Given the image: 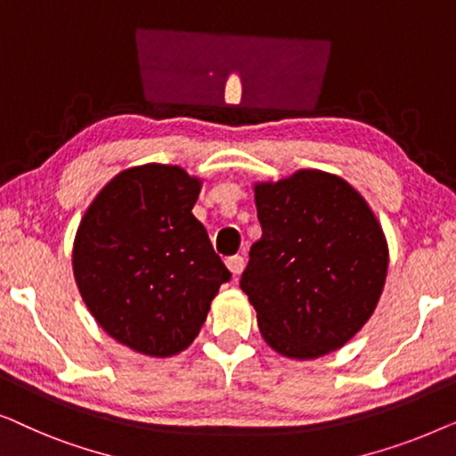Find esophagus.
Masks as SVG:
<instances>
[{"mask_svg":"<svg viewBox=\"0 0 456 456\" xmlns=\"http://www.w3.org/2000/svg\"><path fill=\"white\" fill-rule=\"evenodd\" d=\"M226 267L234 273V276H239V273L242 272V267H245V259H242L240 255H232V257L226 259Z\"/></svg>","mask_w":456,"mask_h":456,"instance_id":"34e87169","label":"esophagus"}]
</instances>
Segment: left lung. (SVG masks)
Masks as SVG:
<instances>
[{"instance_id":"8db88e82","label":"left lung","mask_w":456,"mask_h":456,"mask_svg":"<svg viewBox=\"0 0 456 456\" xmlns=\"http://www.w3.org/2000/svg\"><path fill=\"white\" fill-rule=\"evenodd\" d=\"M261 239L240 289L273 351L317 359L365 326L382 297L388 242L376 214L346 180L297 170L255 183Z\"/></svg>"}]
</instances>
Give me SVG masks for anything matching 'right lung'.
<instances>
[{"label": "right lung", "mask_w": 456, "mask_h": 456, "mask_svg": "<svg viewBox=\"0 0 456 456\" xmlns=\"http://www.w3.org/2000/svg\"><path fill=\"white\" fill-rule=\"evenodd\" d=\"M201 186L180 166L128 167L97 192L77 230L72 270L86 309L141 354L189 348L230 280L192 216Z\"/></svg>", "instance_id": "1"}]
</instances>
